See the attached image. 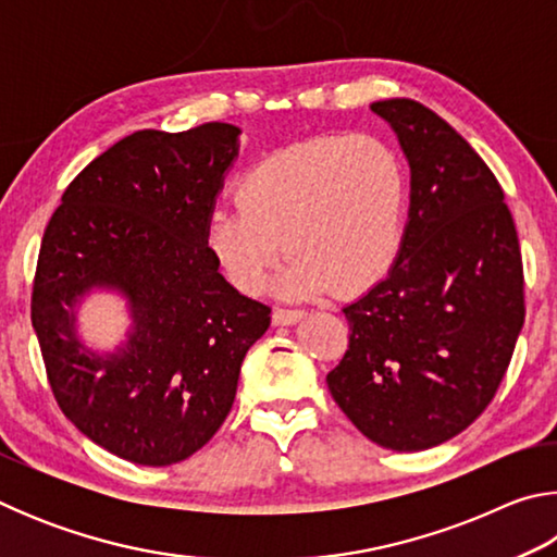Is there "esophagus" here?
Segmentation results:
<instances>
[{"mask_svg": "<svg viewBox=\"0 0 557 557\" xmlns=\"http://www.w3.org/2000/svg\"><path fill=\"white\" fill-rule=\"evenodd\" d=\"M301 319H305L301 309H275V312H272V324L275 326H292L301 322Z\"/></svg>", "mask_w": 557, "mask_h": 557, "instance_id": "1", "label": "esophagus"}]
</instances>
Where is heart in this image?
I'll list each match as a JSON object with an SVG mask.
<instances>
[{
  "mask_svg": "<svg viewBox=\"0 0 557 557\" xmlns=\"http://www.w3.org/2000/svg\"><path fill=\"white\" fill-rule=\"evenodd\" d=\"M408 169L391 143L332 135L260 159L238 182V199L206 215L203 243L235 289L258 295L270 270L295 252L277 280L282 297L336 289L354 295L388 275L408 221Z\"/></svg>",
  "mask_w": 557,
  "mask_h": 557,
  "instance_id": "1",
  "label": "heart"
}]
</instances>
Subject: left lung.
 Wrapping results in <instances>:
<instances>
[{
  "label": "left lung",
  "instance_id": "left-lung-1",
  "mask_svg": "<svg viewBox=\"0 0 557 557\" xmlns=\"http://www.w3.org/2000/svg\"><path fill=\"white\" fill-rule=\"evenodd\" d=\"M410 166V209L388 275L344 307L348 351L326 375L375 445L420 451L492 403L521 334L523 265L511 211L465 137L408 98L373 102Z\"/></svg>",
  "mask_w": 557,
  "mask_h": 557
}]
</instances>
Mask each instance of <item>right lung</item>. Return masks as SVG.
I'll return each instance as SVG.
<instances>
[{"label":"right lung","instance_id":"right-lung-1","mask_svg":"<svg viewBox=\"0 0 557 557\" xmlns=\"http://www.w3.org/2000/svg\"><path fill=\"white\" fill-rule=\"evenodd\" d=\"M240 129L135 132L92 159L46 225L32 324L55 403L83 435L143 467L184 461L228 418L270 307L240 295L203 243ZM117 290L133 324L115 352L77 336L90 290Z\"/></svg>","mask_w":557,"mask_h":557}]
</instances>
